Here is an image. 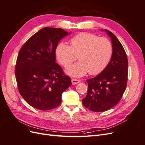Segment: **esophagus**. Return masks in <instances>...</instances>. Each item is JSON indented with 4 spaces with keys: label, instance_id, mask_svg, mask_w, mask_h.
<instances>
[{
    "label": "esophagus",
    "instance_id": "1",
    "mask_svg": "<svg viewBox=\"0 0 145 145\" xmlns=\"http://www.w3.org/2000/svg\"><path fill=\"white\" fill-rule=\"evenodd\" d=\"M71 82L73 85H76V84H78V83H79L80 82V80L78 79H76V78H71Z\"/></svg>",
    "mask_w": 145,
    "mask_h": 145
}]
</instances>
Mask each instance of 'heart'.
<instances>
[{
    "instance_id": "obj_1",
    "label": "heart",
    "mask_w": 145,
    "mask_h": 145,
    "mask_svg": "<svg viewBox=\"0 0 145 145\" xmlns=\"http://www.w3.org/2000/svg\"><path fill=\"white\" fill-rule=\"evenodd\" d=\"M70 45L59 42L55 50L59 62L67 68L78 59V62L70 66L67 72L74 77H82L89 72L96 75L102 72L110 62L112 54L111 42L88 33L76 34L70 39Z\"/></svg>"
}]
</instances>
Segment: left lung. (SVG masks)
Wrapping results in <instances>:
<instances>
[{
    "mask_svg": "<svg viewBox=\"0 0 145 145\" xmlns=\"http://www.w3.org/2000/svg\"><path fill=\"white\" fill-rule=\"evenodd\" d=\"M105 31L111 39V59L102 72L86 80L87 94L82 99L83 106L94 112L106 111L119 102L128 81V62L124 48L114 34Z\"/></svg>",
    "mask_w": 145,
    "mask_h": 145,
    "instance_id": "1",
    "label": "left lung"
}]
</instances>
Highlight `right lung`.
Instances as JSON below:
<instances>
[{
    "label": "right lung",
    "instance_id": "1",
    "mask_svg": "<svg viewBox=\"0 0 145 145\" xmlns=\"http://www.w3.org/2000/svg\"><path fill=\"white\" fill-rule=\"evenodd\" d=\"M69 33L62 28L45 27L21 47L15 67L16 79L22 97L29 105L47 111L62 102V94L71 80L56 62L58 43Z\"/></svg>",
    "mask_w": 145,
    "mask_h": 145
}]
</instances>
